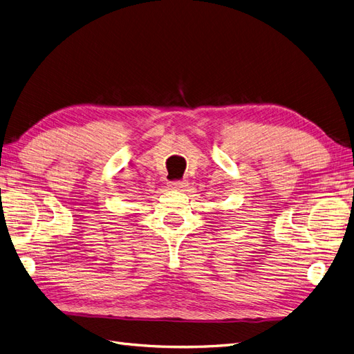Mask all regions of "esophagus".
Returning a JSON list of instances; mask_svg holds the SVG:
<instances>
[{
    "instance_id": "1",
    "label": "esophagus",
    "mask_w": 354,
    "mask_h": 354,
    "mask_svg": "<svg viewBox=\"0 0 354 354\" xmlns=\"http://www.w3.org/2000/svg\"><path fill=\"white\" fill-rule=\"evenodd\" d=\"M187 181L186 180H176V181H171V187L176 189V190H185L187 187Z\"/></svg>"
}]
</instances>
